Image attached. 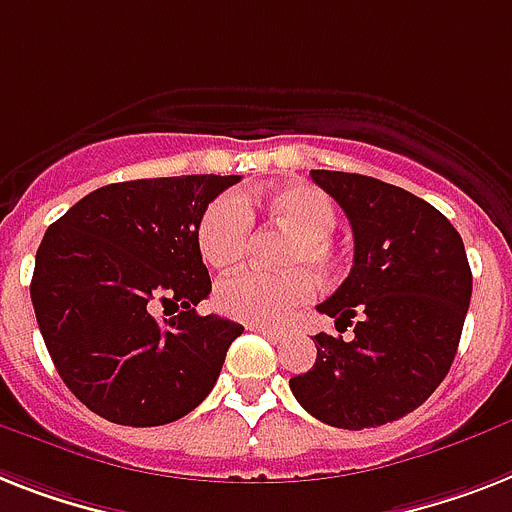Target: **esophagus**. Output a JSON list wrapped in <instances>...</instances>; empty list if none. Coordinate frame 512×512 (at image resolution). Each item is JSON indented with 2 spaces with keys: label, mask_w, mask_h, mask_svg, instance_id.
I'll return each mask as SVG.
<instances>
[{
  "label": "esophagus",
  "mask_w": 512,
  "mask_h": 512,
  "mask_svg": "<svg viewBox=\"0 0 512 512\" xmlns=\"http://www.w3.org/2000/svg\"><path fill=\"white\" fill-rule=\"evenodd\" d=\"M249 331H260V334H265L268 339H273V342H281L284 339V331L281 328H270V326H260V323H249Z\"/></svg>",
  "instance_id": "esophagus-1"
}]
</instances>
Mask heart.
Segmentation results:
<instances>
[{
	"mask_svg": "<svg viewBox=\"0 0 512 512\" xmlns=\"http://www.w3.org/2000/svg\"><path fill=\"white\" fill-rule=\"evenodd\" d=\"M265 213L289 231L278 265L284 270H244L215 286V305L223 315L244 323H281L315 294L318 278L342 270L336 244V202L313 184H286L270 191H244L242 197H218L205 207L197 226L199 252L213 268H231L244 257L252 215ZM313 269L312 274L309 270Z\"/></svg>",
	"mask_w": 512,
	"mask_h": 512,
	"instance_id": "b5f03b06",
	"label": "heart"
}]
</instances>
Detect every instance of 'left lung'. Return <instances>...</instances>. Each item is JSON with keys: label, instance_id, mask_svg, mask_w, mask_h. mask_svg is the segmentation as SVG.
I'll list each match as a JSON object with an SVG mask.
<instances>
[{"label": "left lung", "instance_id": "1", "mask_svg": "<svg viewBox=\"0 0 512 512\" xmlns=\"http://www.w3.org/2000/svg\"><path fill=\"white\" fill-rule=\"evenodd\" d=\"M339 202L355 236L350 276L318 313V357L289 381L307 413L336 429H376L429 400L450 371L473 276L460 234L434 205L400 186L339 170H310Z\"/></svg>", "mask_w": 512, "mask_h": 512}]
</instances>
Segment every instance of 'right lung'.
<instances>
[{"label":"right lung","instance_id":"add662e5","mask_svg":"<svg viewBox=\"0 0 512 512\" xmlns=\"http://www.w3.org/2000/svg\"><path fill=\"white\" fill-rule=\"evenodd\" d=\"M242 176L139 178L91 191L36 252L31 302L54 368L91 413L162 426L213 392L244 326L199 315L210 273L199 218ZM179 310L170 322L160 306Z\"/></svg>","mask_w":512,"mask_h":512}]
</instances>
